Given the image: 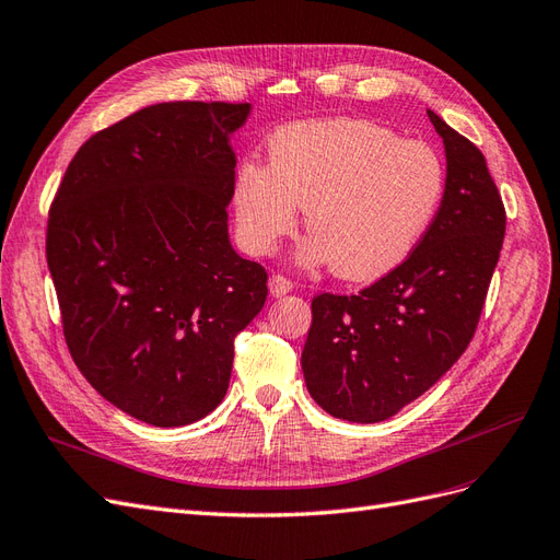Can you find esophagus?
<instances>
[{"label":"esophagus","mask_w":560,"mask_h":560,"mask_svg":"<svg viewBox=\"0 0 560 560\" xmlns=\"http://www.w3.org/2000/svg\"><path fill=\"white\" fill-rule=\"evenodd\" d=\"M268 290H270V294H273V296L278 299V296L290 294V292L294 290V282H292V280H287L284 276H270V280H268Z\"/></svg>","instance_id":"1"}]
</instances>
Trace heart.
<instances>
[{
  "instance_id": "obj_1",
  "label": "heart",
  "mask_w": 560,
  "mask_h": 560,
  "mask_svg": "<svg viewBox=\"0 0 560 560\" xmlns=\"http://www.w3.org/2000/svg\"><path fill=\"white\" fill-rule=\"evenodd\" d=\"M268 149L270 161H241L231 191L235 233L254 257L273 252L306 208L296 261L374 280L416 249L444 196L432 147L360 118L284 126Z\"/></svg>"
}]
</instances>
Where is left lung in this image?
<instances>
[{
    "mask_svg": "<svg viewBox=\"0 0 560 560\" xmlns=\"http://www.w3.org/2000/svg\"><path fill=\"white\" fill-rule=\"evenodd\" d=\"M446 151L442 206L409 259L360 294H319L301 352L311 397L334 418L381 422L442 378L477 331L504 241L481 151L428 109Z\"/></svg>",
    "mask_w": 560,
    "mask_h": 560,
    "instance_id": "obj_1",
    "label": "left lung"
}]
</instances>
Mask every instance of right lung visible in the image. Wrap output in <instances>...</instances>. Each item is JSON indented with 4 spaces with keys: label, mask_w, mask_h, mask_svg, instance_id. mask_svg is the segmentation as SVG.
<instances>
[{
    "label": "right lung",
    "mask_w": 560,
    "mask_h": 560,
    "mask_svg": "<svg viewBox=\"0 0 560 560\" xmlns=\"http://www.w3.org/2000/svg\"><path fill=\"white\" fill-rule=\"evenodd\" d=\"M252 105L161 103L83 142L48 212L46 261L79 371L116 409L179 428L222 404L266 270L229 238L231 135Z\"/></svg>",
    "instance_id": "right-lung-1"
}]
</instances>
